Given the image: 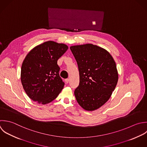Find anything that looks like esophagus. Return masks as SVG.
I'll list each match as a JSON object with an SVG mask.
<instances>
[{
    "instance_id": "esophagus-1",
    "label": "esophagus",
    "mask_w": 147,
    "mask_h": 147,
    "mask_svg": "<svg viewBox=\"0 0 147 147\" xmlns=\"http://www.w3.org/2000/svg\"><path fill=\"white\" fill-rule=\"evenodd\" d=\"M65 82H66V83H68L69 82V78H66V79H65Z\"/></svg>"
}]
</instances>
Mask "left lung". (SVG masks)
<instances>
[{
  "label": "left lung",
  "instance_id": "obj_1",
  "mask_svg": "<svg viewBox=\"0 0 147 147\" xmlns=\"http://www.w3.org/2000/svg\"><path fill=\"white\" fill-rule=\"evenodd\" d=\"M78 64L80 84L74 91L78 104L95 111L110 98L119 80L116 62L105 49L91 43L70 47Z\"/></svg>",
  "mask_w": 147,
  "mask_h": 147
}]
</instances>
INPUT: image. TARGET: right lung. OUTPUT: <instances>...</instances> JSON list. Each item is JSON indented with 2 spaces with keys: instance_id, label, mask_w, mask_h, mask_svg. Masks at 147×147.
<instances>
[{
  "instance_id": "obj_1",
  "label": "right lung",
  "mask_w": 147,
  "mask_h": 147,
  "mask_svg": "<svg viewBox=\"0 0 147 147\" xmlns=\"http://www.w3.org/2000/svg\"><path fill=\"white\" fill-rule=\"evenodd\" d=\"M68 48L64 43L49 40L36 46L27 54L22 65L20 80L30 99L45 105L61 93L65 84L59 76L57 61Z\"/></svg>"
}]
</instances>
